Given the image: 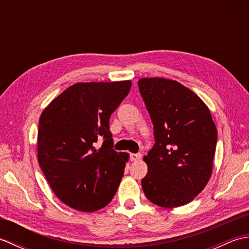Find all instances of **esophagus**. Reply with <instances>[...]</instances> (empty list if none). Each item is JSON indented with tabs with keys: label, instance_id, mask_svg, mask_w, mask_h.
<instances>
[{
	"label": "esophagus",
	"instance_id": "34e87169",
	"mask_svg": "<svg viewBox=\"0 0 249 249\" xmlns=\"http://www.w3.org/2000/svg\"><path fill=\"white\" fill-rule=\"evenodd\" d=\"M142 157V155H141V153H131L130 154V160L131 161H136V160H139L140 158Z\"/></svg>",
	"mask_w": 249,
	"mask_h": 249
}]
</instances>
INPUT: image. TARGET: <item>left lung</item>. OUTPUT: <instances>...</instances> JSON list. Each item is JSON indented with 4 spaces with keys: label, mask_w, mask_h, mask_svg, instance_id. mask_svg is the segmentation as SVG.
I'll return each instance as SVG.
<instances>
[{
    "label": "left lung",
    "mask_w": 249,
    "mask_h": 249,
    "mask_svg": "<svg viewBox=\"0 0 249 249\" xmlns=\"http://www.w3.org/2000/svg\"><path fill=\"white\" fill-rule=\"evenodd\" d=\"M139 91L154 128L141 184L151 202L178 208L193 201L213 171L217 129L206 105L174 80L142 78Z\"/></svg>",
    "instance_id": "8db88e82"
}]
</instances>
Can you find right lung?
Instances as JSON below:
<instances>
[{
  "instance_id": "right-lung-1",
  "label": "right lung",
  "mask_w": 249,
  "mask_h": 249,
  "mask_svg": "<svg viewBox=\"0 0 249 249\" xmlns=\"http://www.w3.org/2000/svg\"><path fill=\"white\" fill-rule=\"evenodd\" d=\"M130 87L129 80L76 83L40 115L39 166L56 197L72 209L95 212L116 193L128 154L113 150L109 120ZM99 136L104 142L96 149Z\"/></svg>"
}]
</instances>
